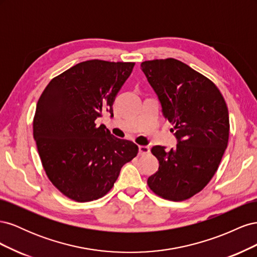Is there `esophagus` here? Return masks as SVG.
<instances>
[{
    "label": "esophagus",
    "instance_id": "esophagus-1",
    "mask_svg": "<svg viewBox=\"0 0 257 257\" xmlns=\"http://www.w3.org/2000/svg\"><path fill=\"white\" fill-rule=\"evenodd\" d=\"M150 152V148L148 146H139V154L146 155Z\"/></svg>",
    "mask_w": 257,
    "mask_h": 257
}]
</instances>
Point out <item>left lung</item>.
<instances>
[{"label":"left lung","mask_w":257,"mask_h":257,"mask_svg":"<svg viewBox=\"0 0 257 257\" xmlns=\"http://www.w3.org/2000/svg\"><path fill=\"white\" fill-rule=\"evenodd\" d=\"M141 66L178 139L169 151L152 148L160 166L147 183L162 198L185 200L203 190L219 168L229 138L227 105L211 80L181 61L150 60Z\"/></svg>","instance_id":"1"}]
</instances>
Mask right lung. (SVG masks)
<instances>
[{
  "mask_svg": "<svg viewBox=\"0 0 257 257\" xmlns=\"http://www.w3.org/2000/svg\"><path fill=\"white\" fill-rule=\"evenodd\" d=\"M134 62L89 60L54 77L38 99L33 136L46 175L56 188L78 203L109 192L138 146L110 134L95 120L111 115L114 97Z\"/></svg>",
  "mask_w": 257,
  "mask_h": 257,
  "instance_id": "right-lung-1",
  "label": "right lung"
}]
</instances>
